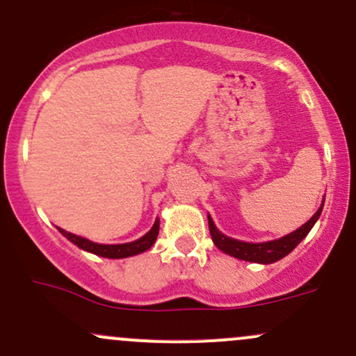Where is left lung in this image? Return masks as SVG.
<instances>
[{
  "label": "left lung",
  "mask_w": 356,
  "mask_h": 356,
  "mask_svg": "<svg viewBox=\"0 0 356 356\" xmlns=\"http://www.w3.org/2000/svg\"><path fill=\"white\" fill-rule=\"evenodd\" d=\"M323 204H321V208L316 211L314 216H312L309 221L304 222L299 229L289 233V235L282 236L280 240L265 241V243H247V241L233 240V238L225 236L222 233L218 232V228L214 226L213 220L208 216L209 233H211V238H213L214 245H216L221 252L228 253V255L235 257V259L255 261V264H273V261L284 259V257L289 255V253H291L292 250H294L300 243V241H302V238L311 232V228L314 226V222L318 221L319 216H321Z\"/></svg>",
  "instance_id": "left-lung-1"
}]
</instances>
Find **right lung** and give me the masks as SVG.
Returning a JSON list of instances; mask_svg holds the SVG:
<instances>
[{
	"mask_svg": "<svg viewBox=\"0 0 356 356\" xmlns=\"http://www.w3.org/2000/svg\"><path fill=\"white\" fill-rule=\"evenodd\" d=\"M58 232L67 238L69 241H72L74 245H77L79 248L86 250V252H91L99 257H106V259H127V257H134L142 252H147V250L155 243V240H157V235H159V220L155 221V225L152 226V229L147 233V235L138 238V240L131 241V243H123V245L92 243V241L86 240L83 236L72 235V233L64 232V229L60 228H58Z\"/></svg>",
	"mask_w": 356,
	"mask_h": 356,
	"instance_id": "obj_1",
	"label": "right lung"
}]
</instances>
